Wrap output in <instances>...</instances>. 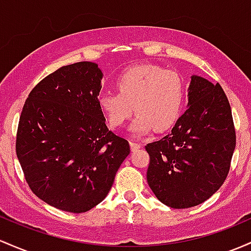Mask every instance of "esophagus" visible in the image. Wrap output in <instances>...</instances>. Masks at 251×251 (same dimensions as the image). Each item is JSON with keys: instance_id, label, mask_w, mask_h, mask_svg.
<instances>
[{"instance_id": "esophagus-1", "label": "esophagus", "mask_w": 251, "mask_h": 251, "mask_svg": "<svg viewBox=\"0 0 251 251\" xmlns=\"http://www.w3.org/2000/svg\"><path fill=\"white\" fill-rule=\"evenodd\" d=\"M141 147H142V146H141V143L134 142V141H130V148H131V151H137V149H140Z\"/></svg>"}]
</instances>
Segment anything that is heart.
I'll use <instances>...</instances> for the list:
<instances>
[{"label":"heart","instance_id":"b5f03b06","mask_svg":"<svg viewBox=\"0 0 251 251\" xmlns=\"http://www.w3.org/2000/svg\"><path fill=\"white\" fill-rule=\"evenodd\" d=\"M115 88L117 94L106 92L98 98L100 111L111 128H121L134 109L137 116L131 129L140 135L153 128L165 131L178 120L185 90L176 72L155 65H137L118 75Z\"/></svg>","mask_w":251,"mask_h":251}]
</instances>
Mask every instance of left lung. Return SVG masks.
<instances>
[{
    "label": "left lung",
    "instance_id": "left-lung-1",
    "mask_svg": "<svg viewBox=\"0 0 251 251\" xmlns=\"http://www.w3.org/2000/svg\"><path fill=\"white\" fill-rule=\"evenodd\" d=\"M188 105L171 133L146 146L149 187L173 209L196 206L217 192L236 147L231 108L218 83L193 75Z\"/></svg>",
    "mask_w": 251,
    "mask_h": 251
}]
</instances>
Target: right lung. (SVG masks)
<instances>
[{"mask_svg":"<svg viewBox=\"0 0 251 251\" xmlns=\"http://www.w3.org/2000/svg\"><path fill=\"white\" fill-rule=\"evenodd\" d=\"M102 75L90 61L61 66L36 84L20 116L16 155L28 186L67 212L100 204L130 153L98 105Z\"/></svg>","mask_w":251,"mask_h":251,"instance_id":"obj_1","label":"right lung"}]
</instances>
